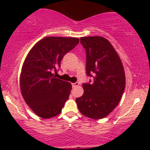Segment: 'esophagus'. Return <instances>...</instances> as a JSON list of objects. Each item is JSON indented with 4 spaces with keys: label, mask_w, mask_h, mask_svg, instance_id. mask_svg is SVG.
<instances>
[{
    "label": "esophagus",
    "mask_w": 150,
    "mask_h": 150,
    "mask_svg": "<svg viewBox=\"0 0 150 150\" xmlns=\"http://www.w3.org/2000/svg\"><path fill=\"white\" fill-rule=\"evenodd\" d=\"M78 85H79V82H75V83L72 84V86H73V88H75V87H77V86H78Z\"/></svg>",
    "instance_id": "34e87169"
}]
</instances>
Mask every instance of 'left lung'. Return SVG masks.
Listing matches in <instances>:
<instances>
[{
	"instance_id": "left-lung-1",
	"label": "left lung",
	"mask_w": 150,
	"mask_h": 150,
	"mask_svg": "<svg viewBox=\"0 0 150 150\" xmlns=\"http://www.w3.org/2000/svg\"><path fill=\"white\" fill-rule=\"evenodd\" d=\"M86 51V74L92 78L83 83L84 94L76 99L79 111L93 119L107 116L120 102L125 87L123 64L107 39L81 37Z\"/></svg>"
}]
</instances>
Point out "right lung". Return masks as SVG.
Instances as JSON below:
<instances>
[{
  "instance_id": "1",
  "label": "right lung",
  "mask_w": 150,
  "mask_h": 150,
  "mask_svg": "<svg viewBox=\"0 0 150 150\" xmlns=\"http://www.w3.org/2000/svg\"><path fill=\"white\" fill-rule=\"evenodd\" d=\"M79 43V39L49 37L33 46L26 57L20 75V89L27 104L43 118L61 112L72 85L55 77L61 61Z\"/></svg>"
}]
</instances>
